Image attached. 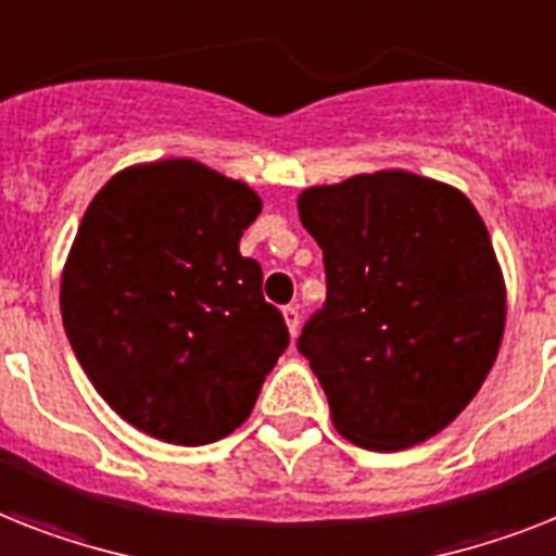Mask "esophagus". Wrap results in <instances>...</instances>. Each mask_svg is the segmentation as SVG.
<instances>
[{"mask_svg": "<svg viewBox=\"0 0 556 556\" xmlns=\"http://www.w3.org/2000/svg\"><path fill=\"white\" fill-rule=\"evenodd\" d=\"M283 320H287V329H289V334H292V338H295L298 334V327H301V312H298V306H283Z\"/></svg>", "mask_w": 556, "mask_h": 556, "instance_id": "34e87169", "label": "esophagus"}]
</instances>
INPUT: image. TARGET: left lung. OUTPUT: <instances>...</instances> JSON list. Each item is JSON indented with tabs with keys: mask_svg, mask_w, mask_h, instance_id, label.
Returning a JSON list of instances; mask_svg holds the SVG:
<instances>
[{
	"mask_svg": "<svg viewBox=\"0 0 556 556\" xmlns=\"http://www.w3.org/2000/svg\"><path fill=\"white\" fill-rule=\"evenodd\" d=\"M298 215L327 267V304L298 338L334 429L369 452L443 432L497 361L506 281L457 187L409 169L309 187Z\"/></svg>",
	"mask_w": 556,
	"mask_h": 556,
	"instance_id": "left-lung-1",
	"label": "left lung"
}]
</instances>
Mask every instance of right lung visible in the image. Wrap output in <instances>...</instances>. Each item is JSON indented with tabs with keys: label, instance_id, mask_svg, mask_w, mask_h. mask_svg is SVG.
I'll return each instance as SVG.
<instances>
[{
	"label": "right lung",
	"instance_id": "obj_1",
	"mask_svg": "<svg viewBox=\"0 0 556 556\" xmlns=\"http://www.w3.org/2000/svg\"><path fill=\"white\" fill-rule=\"evenodd\" d=\"M258 192L192 159L132 164L96 192L62 269L85 375L139 432L204 446L250 417L287 350L258 261L238 244Z\"/></svg>",
	"mask_w": 556,
	"mask_h": 556
}]
</instances>
